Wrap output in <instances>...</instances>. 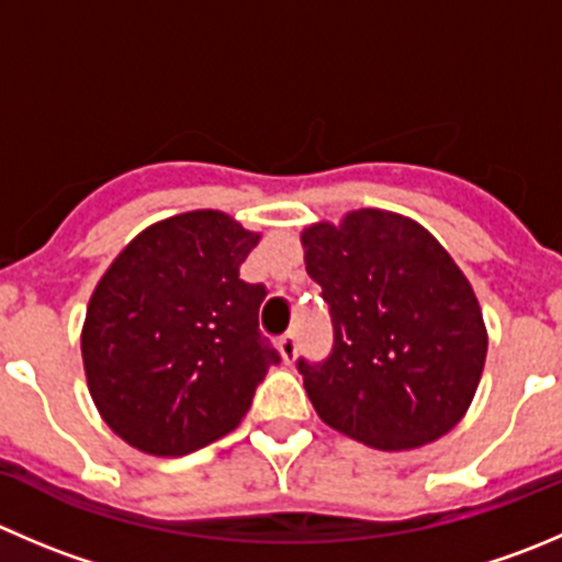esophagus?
Listing matches in <instances>:
<instances>
[{"label": "esophagus", "mask_w": 562, "mask_h": 562, "mask_svg": "<svg viewBox=\"0 0 562 562\" xmlns=\"http://www.w3.org/2000/svg\"><path fill=\"white\" fill-rule=\"evenodd\" d=\"M277 348H280V357H282V362L285 364H291L293 359H296V353H299V340H296V335H282L280 337V342H277Z\"/></svg>", "instance_id": "obj_1"}]
</instances>
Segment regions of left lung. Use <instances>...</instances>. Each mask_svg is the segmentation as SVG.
<instances>
[{
  "label": "left lung",
  "instance_id": "1",
  "mask_svg": "<svg viewBox=\"0 0 562 562\" xmlns=\"http://www.w3.org/2000/svg\"><path fill=\"white\" fill-rule=\"evenodd\" d=\"M302 247L335 326L326 362L299 359L326 426L375 450L419 448L459 426L481 384L488 335L448 249L381 209L315 222Z\"/></svg>",
  "mask_w": 562,
  "mask_h": 562
}]
</instances>
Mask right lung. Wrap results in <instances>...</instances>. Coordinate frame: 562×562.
I'll use <instances>...</instances> for the list:
<instances>
[{
  "mask_svg": "<svg viewBox=\"0 0 562 562\" xmlns=\"http://www.w3.org/2000/svg\"><path fill=\"white\" fill-rule=\"evenodd\" d=\"M260 233L222 211L145 227L98 280L81 326L92 403L150 456H187L238 426L280 362L260 337L263 285L238 277Z\"/></svg>",
  "mask_w": 562,
  "mask_h": 562,
  "instance_id": "right-lung-1",
  "label": "right lung"
}]
</instances>
